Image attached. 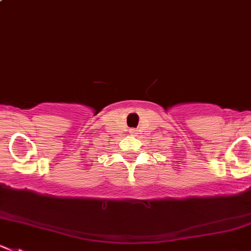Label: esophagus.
<instances>
[{
    "label": "esophagus",
    "mask_w": 251,
    "mask_h": 251,
    "mask_svg": "<svg viewBox=\"0 0 251 251\" xmlns=\"http://www.w3.org/2000/svg\"><path fill=\"white\" fill-rule=\"evenodd\" d=\"M136 132H137V130H135V128H131V130H130V133H131V135H132V136H135Z\"/></svg>",
    "instance_id": "1"
}]
</instances>
